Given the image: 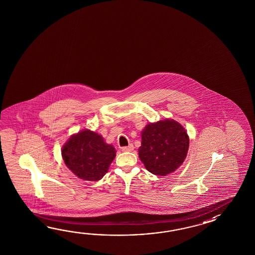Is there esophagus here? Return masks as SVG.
Segmentation results:
<instances>
[{
  "label": "esophagus",
  "mask_w": 255,
  "mask_h": 255,
  "mask_svg": "<svg viewBox=\"0 0 255 255\" xmlns=\"http://www.w3.org/2000/svg\"><path fill=\"white\" fill-rule=\"evenodd\" d=\"M121 149H122V151L124 152L132 151V150L134 149V146H133L132 144H130V145H128V146H123Z\"/></svg>",
  "instance_id": "obj_1"
}]
</instances>
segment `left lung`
Instances as JSON below:
<instances>
[{
  "instance_id": "1",
  "label": "left lung",
  "mask_w": 255,
  "mask_h": 255,
  "mask_svg": "<svg viewBox=\"0 0 255 255\" xmlns=\"http://www.w3.org/2000/svg\"><path fill=\"white\" fill-rule=\"evenodd\" d=\"M141 134L138 156L149 172L166 176L180 167L187 156L190 139L179 122L165 120L149 123Z\"/></svg>"
}]
</instances>
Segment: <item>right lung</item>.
<instances>
[{"instance_id": "1", "label": "right lung", "mask_w": 255, "mask_h": 255, "mask_svg": "<svg viewBox=\"0 0 255 255\" xmlns=\"http://www.w3.org/2000/svg\"><path fill=\"white\" fill-rule=\"evenodd\" d=\"M66 167L83 180L97 181L109 171L116 157V149L107 144L102 135L83 130L71 135L62 148Z\"/></svg>"}]
</instances>
